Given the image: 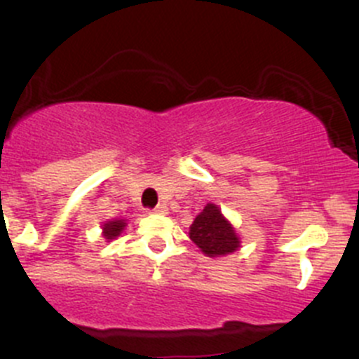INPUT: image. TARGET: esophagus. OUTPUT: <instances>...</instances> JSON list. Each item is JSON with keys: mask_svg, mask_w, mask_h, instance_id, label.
Here are the masks:
<instances>
[{"mask_svg": "<svg viewBox=\"0 0 359 359\" xmlns=\"http://www.w3.org/2000/svg\"><path fill=\"white\" fill-rule=\"evenodd\" d=\"M153 213H158V215H165V213H168V206H166V205H158L156 208L153 210Z\"/></svg>", "mask_w": 359, "mask_h": 359, "instance_id": "34e87169", "label": "esophagus"}]
</instances>
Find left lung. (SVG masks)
I'll list each match as a JSON object with an SVG mask.
<instances>
[{
    "label": "left lung",
    "mask_w": 359,
    "mask_h": 359,
    "mask_svg": "<svg viewBox=\"0 0 359 359\" xmlns=\"http://www.w3.org/2000/svg\"><path fill=\"white\" fill-rule=\"evenodd\" d=\"M189 238L206 257H226L241 247L233 224L215 203H206L189 227Z\"/></svg>",
    "instance_id": "1"
}]
</instances>
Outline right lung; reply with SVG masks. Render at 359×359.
I'll list each match as a JSON object with an SVG mask.
<instances>
[{
    "mask_svg": "<svg viewBox=\"0 0 359 359\" xmlns=\"http://www.w3.org/2000/svg\"><path fill=\"white\" fill-rule=\"evenodd\" d=\"M102 236L104 240L111 241V240H116V238L119 236V234L125 231L126 227V220L125 219H114V220H106V222L102 224Z\"/></svg>",
    "mask_w": 359,
    "mask_h": 359,
    "instance_id": "add662e5",
    "label": "right lung"
}]
</instances>
